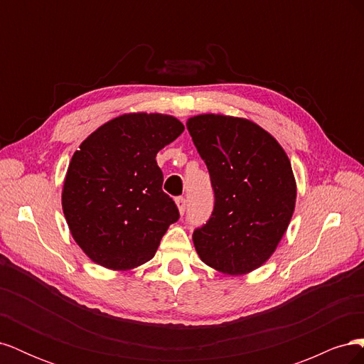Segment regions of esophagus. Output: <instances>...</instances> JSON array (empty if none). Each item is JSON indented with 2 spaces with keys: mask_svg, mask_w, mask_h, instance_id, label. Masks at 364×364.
Returning <instances> with one entry per match:
<instances>
[{
  "mask_svg": "<svg viewBox=\"0 0 364 364\" xmlns=\"http://www.w3.org/2000/svg\"><path fill=\"white\" fill-rule=\"evenodd\" d=\"M176 205H178V208H179V213L181 214H183L185 213V209H186V199L185 197H178V199H176Z\"/></svg>",
  "mask_w": 364,
  "mask_h": 364,
  "instance_id": "1",
  "label": "esophagus"
}]
</instances>
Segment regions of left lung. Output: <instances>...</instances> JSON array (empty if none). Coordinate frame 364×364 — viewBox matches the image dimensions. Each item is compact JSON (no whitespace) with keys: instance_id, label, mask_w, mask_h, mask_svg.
I'll return each mask as SVG.
<instances>
[{"instance_id":"left-lung-1","label":"left lung","mask_w":364,"mask_h":364,"mask_svg":"<svg viewBox=\"0 0 364 364\" xmlns=\"http://www.w3.org/2000/svg\"><path fill=\"white\" fill-rule=\"evenodd\" d=\"M186 129L214 190L213 214L193 232L196 250L222 273L255 270L272 257L294 211L289 156L270 134L245 118L197 115Z\"/></svg>"}]
</instances>
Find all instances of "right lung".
Here are the masks:
<instances>
[{"label":"right lung","mask_w":364,"mask_h":364,"mask_svg":"<svg viewBox=\"0 0 364 364\" xmlns=\"http://www.w3.org/2000/svg\"><path fill=\"white\" fill-rule=\"evenodd\" d=\"M183 129L171 115L127 114L98 127L74 153L62 208L75 243L94 262L129 270L155 257L179 220L162 191L156 155Z\"/></svg>","instance_id":"right-lung-1"}]
</instances>
